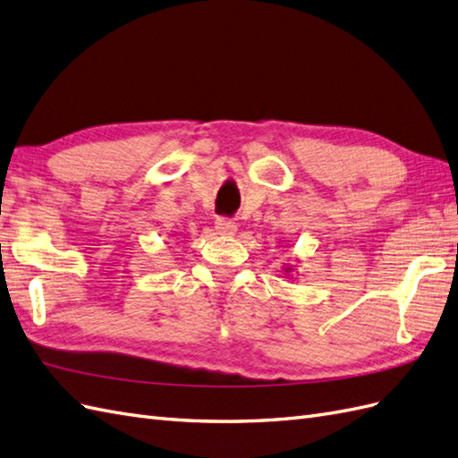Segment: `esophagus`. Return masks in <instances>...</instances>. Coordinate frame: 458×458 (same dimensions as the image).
I'll return each instance as SVG.
<instances>
[{"mask_svg": "<svg viewBox=\"0 0 458 458\" xmlns=\"http://www.w3.org/2000/svg\"><path fill=\"white\" fill-rule=\"evenodd\" d=\"M216 232L220 233V236H236V232H238V226H236V222L233 220H230V218H218L216 220Z\"/></svg>", "mask_w": 458, "mask_h": 458, "instance_id": "obj_1", "label": "esophagus"}]
</instances>
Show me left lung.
<instances>
[{
    "instance_id": "obj_1",
    "label": "left lung",
    "mask_w": 458,
    "mask_h": 458,
    "mask_svg": "<svg viewBox=\"0 0 458 458\" xmlns=\"http://www.w3.org/2000/svg\"><path fill=\"white\" fill-rule=\"evenodd\" d=\"M292 271H294V267H292V265H284V273H292Z\"/></svg>"
}]
</instances>
